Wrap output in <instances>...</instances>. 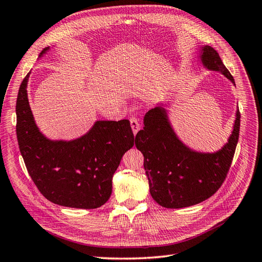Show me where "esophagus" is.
<instances>
[{
	"instance_id": "esophagus-1",
	"label": "esophagus",
	"mask_w": 262,
	"mask_h": 262,
	"mask_svg": "<svg viewBox=\"0 0 262 262\" xmlns=\"http://www.w3.org/2000/svg\"><path fill=\"white\" fill-rule=\"evenodd\" d=\"M130 127H132V129H133V133H134V135H136V134L138 133V130H139V122L138 120L136 119V118H130Z\"/></svg>"
}]
</instances>
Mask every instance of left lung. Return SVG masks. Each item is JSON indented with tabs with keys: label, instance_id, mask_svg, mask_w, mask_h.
Returning a JSON list of instances; mask_svg holds the SVG:
<instances>
[{
	"label": "left lung",
	"instance_id": "left-lung-1",
	"mask_svg": "<svg viewBox=\"0 0 262 262\" xmlns=\"http://www.w3.org/2000/svg\"><path fill=\"white\" fill-rule=\"evenodd\" d=\"M200 62L207 70L221 73L234 84L230 72L211 46L201 48ZM239 128L238 110L228 143L218 151L201 152L189 148L178 138L165 107L157 106L147 112L144 129L137 133L135 145L144 155V168L154 200L162 207L178 209L211 197L230 168Z\"/></svg>",
	"mask_w": 262,
	"mask_h": 262
}]
</instances>
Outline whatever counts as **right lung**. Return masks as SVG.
<instances>
[{
    "label": "right lung",
    "mask_w": 262,
    "mask_h": 262,
    "mask_svg": "<svg viewBox=\"0 0 262 262\" xmlns=\"http://www.w3.org/2000/svg\"><path fill=\"white\" fill-rule=\"evenodd\" d=\"M50 48H45L39 57ZM31 72L16 99V135L19 151L42 195L59 206L94 209L112 195V179L124 154L134 146L128 119L97 120L85 135L52 140L39 132L28 98Z\"/></svg>",
    "instance_id": "obj_1"
}]
</instances>
